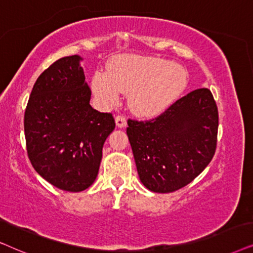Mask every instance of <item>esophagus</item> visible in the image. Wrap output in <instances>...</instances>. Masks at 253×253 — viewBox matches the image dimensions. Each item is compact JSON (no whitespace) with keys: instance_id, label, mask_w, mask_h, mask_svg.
I'll return each instance as SVG.
<instances>
[{"instance_id":"1","label":"esophagus","mask_w":253,"mask_h":253,"mask_svg":"<svg viewBox=\"0 0 253 253\" xmlns=\"http://www.w3.org/2000/svg\"><path fill=\"white\" fill-rule=\"evenodd\" d=\"M116 124L119 128H123V127H125L127 125L126 117L123 116V114H118V116L116 117Z\"/></svg>"}]
</instances>
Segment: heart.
Here are the masks:
<instances>
[{
    "label": "heart",
    "instance_id": "heart-1",
    "mask_svg": "<svg viewBox=\"0 0 253 253\" xmlns=\"http://www.w3.org/2000/svg\"><path fill=\"white\" fill-rule=\"evenodd\" d=\"M92 89L106 104H114L119 92L128 95V105L137 116L154 117L172 104L186 85V74L177 65L154 56L123 55L97 72Z\"/></svg>",
    "mask_w": 253,
    "mask_h": 253
}]
</instances>
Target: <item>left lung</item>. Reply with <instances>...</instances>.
Listing matches in <instances>:
<instances>
[{
    "mask_svg": "<svg viewBox=\"0 0 253 253\" xmlns=\"http://www.w3.org/2000/svg\"><path fill=\"white\" fill-rule=\"evenodd\" d=\"M127 124L140 179L156 193L186 186L216 150L218 112L207 87L181 97L154 119H128Z\"/></svg>",
    "mask_w": 253,
    "mask_h": 253,
    "instance_id": "obj_1",
    "label": "left lung"
}]
</instances>
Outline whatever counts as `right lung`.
<instances>
[{
    "label": "right lung",
    "mask_w": 253,
    "mask_h": 253,
    "mask_svg": "<svg viewBox=\"0 0 253 253\" xmlns=\"http://www.w3.org/2000/svg\"><path fill=\"white\" fill-rule=\"evenodd\" d=\"M81 56H65L40 74L24 114L29 160L60 190L81 192L98 174L102 150L116 123L90 105Z\"/></svg>",
    "instance_id": "obj_1"
}]
</instances>
